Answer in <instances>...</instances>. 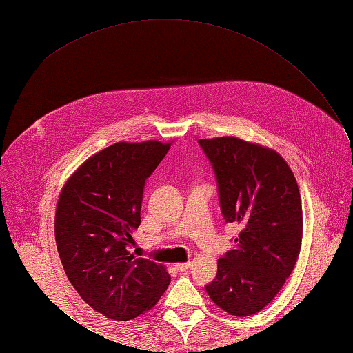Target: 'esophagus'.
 Here are the masks:
<instances>
[{"mask_svg": "<svg viewBox=\"0 0 353 353\" xmlns=\"http://www.w3.org/2000/svg\"><path fill=\"white\" fill-rule=\"evenodd\" d=\"M191 267V262H179V264H176V268L179 270V272H185V270H188Z\"/></svg>", "mask_w": 353, "mask_h": 353, "instance_id": "1", "label": "esophagus"}]
</instances>
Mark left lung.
Instances as JSON below:
<instances>
[{"instance_id":"left-lung-1","label":"left lung","mask_w":353,"mask_h":353,"mask_svg":"<svg viewBox=\"0 0 353 353\" xmlns=\"http://www.w3.org/2000/svg\"><path fill=\"white\" fill-rule=\"evenodd\" d=\"M199 144L214 165L224 220L241 228L205 288L224 312L249 317L273 301L294 270L303 236L301 191L273 148L236 137Z\"/></svg>"}]
</instances>
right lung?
Here are the masks:
<instances>
[{"label":"right lung","mask_w":353,"mask_h":353,"mask_svg":"<svg viewBox=\"0 0 353 353\" xmlns=\"http://www.w3.org/2000/svg\"><path fill=\"white\" fill-rule=\"evenodd\" d=\"M170 147L154 139L115 142L88 157L59 194L54 235L63 270L79 296L108 319L145 314L171 282L162 264L129 250L145 181Z\"/></svg>","instance_id":"add662e5"}]
</instances>
